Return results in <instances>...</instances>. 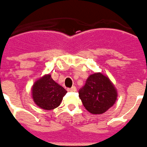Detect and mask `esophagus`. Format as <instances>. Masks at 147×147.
<instances>
[{"instance_id": "34e87169", "label": "esophagus", "mask_w": 147, "mask_h": 147, "mask_svg": "<svg viewBox=\"0 0 147 147\" xmlns=\"http://www.w3.org/2000/svg\"><path fill=\"white\" fill-rule=\"evenodd\" d=\"M68 91H70V92H76V88L75 86H72L71 89H68Z\"/></svg>"}]
</instances>
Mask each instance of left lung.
Segmentation results:
<instances>
[{
	"mask_svg": "<svg viewBox=\"0 0 147 147\" xmlns=\"http://www.w3.org/2000/svg\"><path fill=\"white\" fill-rule=\"evenodd\" d=\"M79 97L89 112L103 114L116 102L117 90L107 76L97 72L89 76L79 90Z\"/></svg>",
	"mask_w": 147,
	"mask_h": 147,
	"instance_id": "1",
	"label": "left lung"
}]
</instances>
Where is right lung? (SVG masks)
Listing matches in <instances>:
<instances>
[{
    "label": "right lung",
    "mask_w": 147,
    "mask_h": 147,
    "mask_svg": "<svg viewBox=\"0 0 147 147\" xmlns=\"http://www.w3.org/2000/svg\"><path fill=\"white\" fill-rule=\"evenodd\" d=\"M67 93V90L56 83L49 74L38 79L32 88L34 102L46 111L58 107Z\"/></svg>",
    "instance_id": "add662e5"
}]
</instances>
